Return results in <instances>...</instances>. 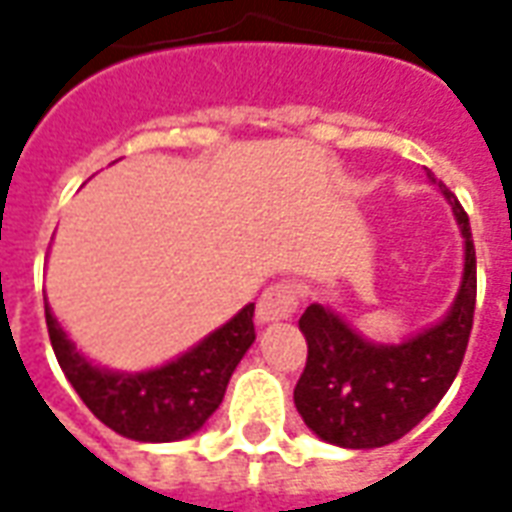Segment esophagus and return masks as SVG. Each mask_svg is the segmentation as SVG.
<instances>
[{"label":"esophagus","mask_w":512,"mask_h":512,"mask_svg":"<svg viewBox=\"0 0 512 512\" xmlns=\"http://www.w3.org/2000/svg\"><path fill=\"white\" fill-rule=\"evenodd\" d=\"M296 288L290 282H277L271 288L263 290V296L257 301V323L260 326H271V323L288 321L293 310H296Z\"/></svg>","instance_id":"esophagus-1"}]
</instances>
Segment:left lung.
<instances>
[{"instance_id":"obj_1","label":"left lung","mask_w":512,"mask_h":512,"mask_svg":"<svg viewBox=\"0 0 512 512\" xmlns=\"http://www.w3.org/2000/svg\"><path fill=\"white\" fill-rule=\"evenodd\" d=\"M425 175L450 202L463 238V274L450 310L400 343L367 340L323 304H310L301 315L307 367L293 403L304 425L334 447L373 450L406 436L439 406L461 370L477 299L472 227L458 197L430 169Z\"/></svg>"}]
</instances>
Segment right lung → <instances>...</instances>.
Returning a JSON list of instances; mask_svg holds the SVG:
<instances>
[{"label":"right lung","instance_id":"add662e5","mask_svg":"<svg viewBox=\"0 0 512 512\" xmlns=\"http://www.w3.org/2000/svg\"><path fill=\"white\" fill-rule=\"evenodd\" d=\"M46 301L51 348L76 395L95 417L120 436L164 444L194 436L222 406L230 376L255 343V304L175 359L147 370H112L84 356Z\"/></svg>","mask_w":512,"mask_h":512}]
</instances>
